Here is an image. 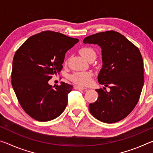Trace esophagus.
<instances>
[{
  "instance_id": "esophagus-1",
  "label": "esophagus",
  "mask_w": 153,
  "mask_h": 153,
  "mask_svg": "<svg viewBox=\"0 0 153 153\" xmlns=\"http://www.w3.org/2000/svg\"><path fill=\"white\" fill-rule=\"evenodd\" d=\"M75 89H77V90H86V88L84 87H82V86H76L74 87Z\"/></svg>"
}]
</instances>
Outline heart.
I'll use <instances>...</instances> for the list:
<instances>
[{
    "label": "heart",
    "mask_w": 153,
    "mask_h": 153,
    "mask_svg": "<svg viewBox=\"0 0 153 153\" xmlns=\"http://www.w3.org/2000/svg\"><path fill=\"white\" fill-rule=\"evenodd\" d=\"M79 53L87 60L95 58L97 55L94 49L91 47L82 48L79 50ZM92 77L93 74L91 71H76L69 76V79L71 82L77 85L86 86L92 83Z\"/></svg>",
    "instance_id": "obj_1"
}]
</instances>
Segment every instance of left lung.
<instances>
[{
  "label": "left lung",
  "instance_id": "8db88e82",
  "mask_svg": "<svg viewBox=\"0 0 153 153\" xmlns=\"http://www.w3.org/2000/svg\"><path fill=\"white\" fill-rule=\"evenodd\" d=\"M83 42L101 47L103 65L98 82L111 89L96 90L98 97L89 105L90 112L102 122L120 121L132 111L140 97L144 85L140 52L125 36L113 30L89 36Z\"/></svg>",
  "mask_w": 153,
  "mask_h": 153
}]
</instances>
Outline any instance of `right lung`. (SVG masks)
<instances>
[{"mask_svg":"<svg viewBox=\"0 0 153 153\" xmlns=\"http://www.w3.org/2000/svg\"><path fill=\"white\" fill-rule=\"evenodd\" d=\"M78 41L61 33L43 31L30 37L15 52L12 86L21 107L31 117L51 121L65 109L73 86L65 82L52 86L48 82L61 71L66 52Z\"/></svg>","mask_w":153,"mask_h":153,"instance_id":"1","label":"right lung"}]
</instances>
